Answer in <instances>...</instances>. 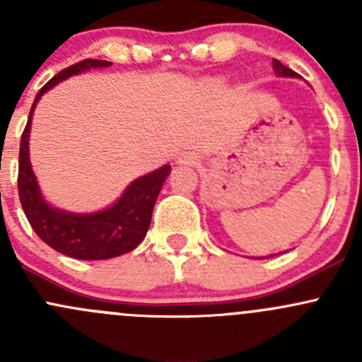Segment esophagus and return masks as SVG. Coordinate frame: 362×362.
<instances>
[{
	"label": "esophagus",
	"mask_w": 362,
	"mask_h": 362,
	"mask_svg": "<svg viewBox=\"0 0 362 362\" xmlns=\"http://www.w3.org/2000/svg\"><path fill=\"white\" fill-rule=\"evenodd\" d=\"M178 164H196V156L191 154V152H182L180 156H178Z\"/></svg>",
	"instance_id": "esophagus-1"
}]
</instances>
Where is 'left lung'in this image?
<instances>
[{
	"mask_svg": "<svg viewBox=\"0 0 362 362\" xmlns=\"http://www.w3.org/2000/svg\"><path fill=\"white\" fill-rule=\"evenodd\" d=\"M273 69H275L276 76H284V78H299L298 73L293 71L291 68L284 66V64L276 59H273ZM268 257H272V255H268ZM255 259H264V257H255Z\"/></svg>",
	"mask_w": 362,
	"mask_h": 362,
	"instance_id": "obj_1",
	"label": "left lung"
}]
</instances>
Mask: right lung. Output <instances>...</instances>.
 <instances>
[{
    "label": "right lung",
    "instance_id": "add662e5",
    "mask_svg": "<svg viewBox=\"0 0 362 362\" xmlns=\"http://www.w3.org/2000/svg\"><path fill=\"white\" fill-rule=\"evenodd\" d=\"M112 66L110 61L86 59L57 73L36 94L28 124L21 138L19 152V198L29 224L36 235L54 250L83 261H101L134 250L148 231L152 210L158 202L171 166L164 164L152 173L134 178L120 198L110 206L90 214H75L52 206L42 194L29 160V133L36 105L45 93L73 75L96 68Z\"/></svg>",
    "mask_w": 362,
    "mask_h": 362
}]
</instances>
